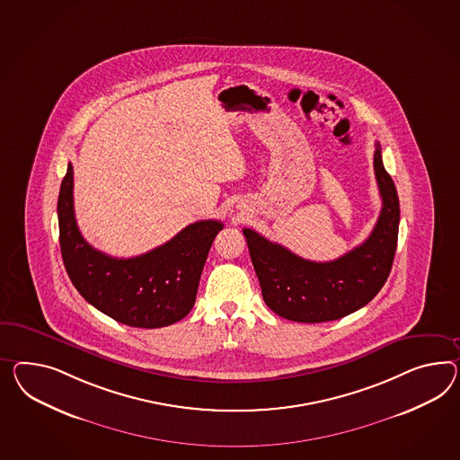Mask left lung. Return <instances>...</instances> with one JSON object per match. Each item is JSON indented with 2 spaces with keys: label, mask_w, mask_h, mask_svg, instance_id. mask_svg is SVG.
<instances>
[{
  "label": "left lung",
  "mask_w": 460,
  "mask_h": 460,
  "mask_svg": "<svg viewBox=\"0 0 460 460\" xmlns=\"http://www.w3.org/2000/svg\"><path fill=\"white\" fill-rule=\"evenodd\" d=\"M374 170L382 210L366 242L332 261H310L243 228L265 304L277 315L304 323L345 317L367 305L389 279L397 250L401 205L376 143Z\"/></svg>",
  "instance_id": "1"
}]
</instances>
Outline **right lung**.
I'll use <instances>...</instances> for the list:
<instances>
[{
    "label": "right lung",
    "mask_w": 460,
    "mask_h": 460,
    "mask_svg": "<svg viewBox=\"0 0 460 460\" xmlns=\"http://www.w3.org/2000/svg\"><path fill=\"white\" fill-rule=\"evenodd\" d=\"M59 247L71 283L94 308L119 323L158 329L187 317L201 270L222 222L185 226L162 247L138 257L115 259L83 238L73 208V166L58 195Z\"/></svg>",
    "instance_id": "1"
}]
</instances>
